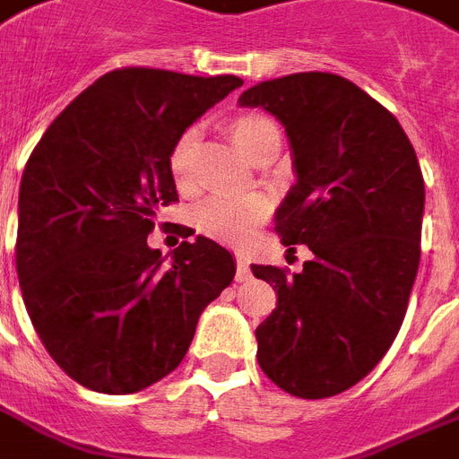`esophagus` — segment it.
Returning <instances> with one entry per match:
<instances>
[{"instance_id": "obj_1", "label": "esophagus", "mask_w": 459, "mask_h": 459, "mask_svg": "<svg viewBox=\"0 0 459 459\" xmlns=\"http://www.w3.org/2000/svg\"><path fill=\"white\" fill-rule=\"evenodd\" d=\"M236 264H238V271H236L238 282H247V280H252V271H249V264H247V259L242 256V254H238V256H236Z\"/></svg>"}]
</instances>
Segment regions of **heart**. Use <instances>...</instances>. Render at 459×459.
I'll list each match as a JSON object with an SVG mask.
<instances>
[{
	"label": "heart",
	"mask_w": 459,
	"mask_h": 459,
	"mask_svg": "<svg viewBox=\"0 0 459 459\" xmlns=\"http://www.w3.org/2000/svg\"><path fill=\"white\" fill-rule=\"evenodd\" d=\"M226 133L238 146V152L252 165L271 163L282 144V130L261 111H245L226 123ZM195 156H198V133L184 130L170 152V175L179 188L194 182ZM265 205L259 200L236 203V200H210L195 214V223L203 233L214 240L240 245L252 236V230L264 221Z\"/></svg>",
	"instance_id": "obj_1"
}]
</instances>
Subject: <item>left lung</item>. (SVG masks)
Here are the masks:
<instances>
[{
  "mask_svg": "<svg viewBox=\"0 0 459 459\" xmlns=\"http://www.w3.org/2000/svg\"><path fill=\"white\" fill-rule=\"evenodd\" d=\"M238 102L284 126L296 184L275 229L315 254L294 275L252 265L277 291L256 359L289 394H341L376 368L406 315L425 214L418 156L390 111L342 76L289 74Z\"/></svg>",
  "mask_w": 459,
  "mask_h": 459,
  "instance_id": "1",
  "label": "left lung"
}]
</instances>
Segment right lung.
<instances>
[{"label":"right lung","instance_id":"add662e5","mask_svg":"<svg viewBox=\"0 0 459 459\" xmlns=\"http://www.w3.org/2000/svg\"><path fill=\"white\" fill-rule=\"evenodd\" d=\"M242 86L238 76L128 67L100 76L48 126L18 194L15 271L27 315L69 378L133 394L179 367L200 313L236 261L205 236L146 245L177 198L179 134Z\"/></svg>","mask_w":459,"mask_h":459}]
</instances>
